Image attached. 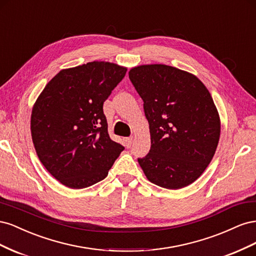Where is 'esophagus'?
I'll list each match as a JSON object with an SVG mask.
<instances>
[{
	"label": "esophagus",
	"instance_id": "esophagus-1",
	"mask_svg": "<svg viewBox=\"0 0 256 256\" xmlns=\"http://www.w3.org/2000/svg\"><path fill=\"white\" fill-rule=\"evenodd\" d=\"M125 144H126V146L127 147H130L131 146V144H132V142H134V138L132 136H130V138H126L125 140Z\"/></svg>",
	"mask_w": 256,
	"mask_h": 256
}]
</instances>
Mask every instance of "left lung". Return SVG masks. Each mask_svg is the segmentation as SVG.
Here are the masks:
<instances>
[{"mask_svg": "<svg viewBox=\"0 0 256 256\" xmlns=\"http://www.w3.org/2000/svg\"><path fill=\"white\" fill-rule=\"evenodd\" d=\"M144 102L150 150L138 164L150 182L187 187L203 174L219 143L221 122L210 92L196 76L164 64L130 69Z\"/></svg>", "mask_w": 256, "mask_h": 256, "instance_id": "obj_1", "label": "left lung"}]
</instances>
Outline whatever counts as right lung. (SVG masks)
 <instances>
[{"label": "right lung", "mask_w": 256, "mask_h": 256, "mask_svg": "<svg viewBox=\"0 0 256 256\" xmlns=\"http://www.w3.org/2000/svg\"><path fill=\"white\" fill-rule=\"evenodd\" d=\"M126 72L98 60L63 69L35 102L30 134L36 154L66 187L83 189L104 180L124 150L108 134L104 102Z\"/></svg>", "instance_id": "add662e5"}]
</instances>
